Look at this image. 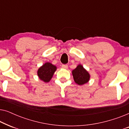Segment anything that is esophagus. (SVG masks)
<instances>
[{"label":"esophagus","instance_id":"1","mask_svg":"<svg viewBox=\"0 0 129 129\" xmlns=\"http://www.w3.org/2000/svg\"><path fill=\"white\" fill-rule=\"evenodd\" d=\"M61 67H62L63 69H67L68 68V66L67 64H62Z\"/></svg>","mask_w":129,"mask_h":129}]
</instances>
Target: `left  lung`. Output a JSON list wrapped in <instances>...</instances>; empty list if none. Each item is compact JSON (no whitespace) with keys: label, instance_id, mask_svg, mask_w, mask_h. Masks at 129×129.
Instances as JSON below:
<instances>
[{"label":"left lung","instance_id":"8db88e82","mask_svg":"<svg viewBox=\"0 0 129 129\" xmlns=\"http://www.w3.org/2000/svg\"><path fill=\"white\" fill-rule=\"evenodd\" d=\"M72 75L75 83L79 85H83L87 83L90 77L88 72L81 64H79L72 71Z\"/></svg>","mask_w":129,"mask_h":129}]
</instances>
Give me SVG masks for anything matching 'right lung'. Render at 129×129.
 Wrapping results in <instances>:
<instances>
[{"instance_id":"right-lung-1","label":"right lung","mask_w":129,"mask_h":129,"mask_svg":"<svg viewBox=\"0 0 129 129\" xmlns=\"http://www.w3.org/2000/svg\"><path fill=\"white\" fill-rule=\"evenodd\" d=\"M56 69V66L52 63L49 62L45 63L38 69V75L40 80L45 83H47L50 82Z\"/></svg>"}]
</instances>
